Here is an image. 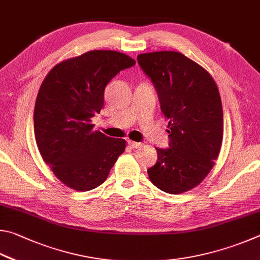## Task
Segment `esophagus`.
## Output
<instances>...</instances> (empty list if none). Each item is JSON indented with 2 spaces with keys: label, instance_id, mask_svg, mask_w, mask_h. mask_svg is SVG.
<instances>
[{
  "label": "esophagus",
  "instance_id": "obj_1",
  "mask_svg": "<svg viewBox=\"0 0 260 260\" xmlns=\"http://www.w3.org/2000/svg\"><path fill=\"white\" fill-rule=\"evenodd\" d=\"M129 145H130V147H133V148H140L143 146V144L142 143H136V142H133V140H129Z\"/></svg>",
  "mask_w": 260,
  "mask_h": 260
}]
</instances>
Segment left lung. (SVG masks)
Wrapping results in <instances>:
<instances>
[{
    "label": "left lung",
    "instance_id": "1",
    "mask_svg": "<svg viewBox=\"0 0 260 260\" xmlns=\"http://www.w3.org/2000/svg\"><path fill=\"white\" fill-rule=\"evenodd\" d=\"M151 77L161 111L169 121V148H156L149 180L169 194H181L201 184L215 166L222 142V106L212 76L177 51L138 54Z\"/></svg>",
    "mask_w": 260,
    "mask_h": 260
}]
</instances>
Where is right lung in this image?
<instances>
[{"instance_id": "right-lung-1", "label": "right lung", "mask_w": 260, "mask_h": 260, "mask_svg": "<svg viewBox=\"0 0 260 260\" xmlns=\"http://www.w3.org/2000/svg\"><path fill=\"white\" fill-rule=\"evenodd\" d=\"M136 61L113 50H92L57 63L40 86L34 134L43 161L72 189L85 192L106 180L125 140L93 130L91 117L104 106V91Z\"/></svg>"}]
</instances>
